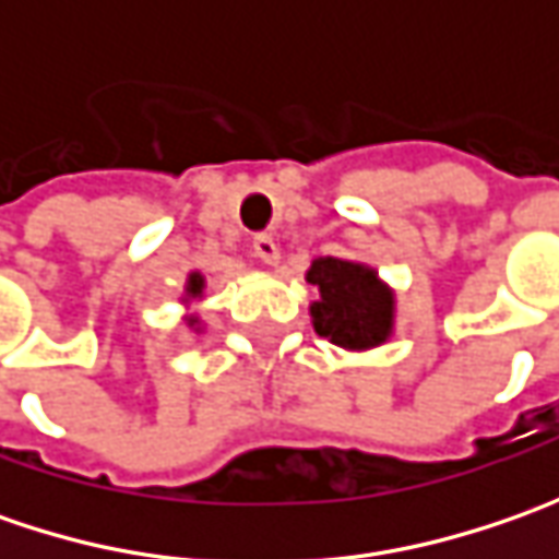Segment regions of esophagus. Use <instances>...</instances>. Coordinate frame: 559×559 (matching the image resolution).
I'll list each match as a JSON object with an SVG mask.
<instances>
[{
	"mask_svg": "<svg viewBox=\"0 0 559 559\" xmlns=\"http://www.w3.org/2000/svg\"><path fill=\"white\" fill-rule=\"evenodd\" d=\"M251 251H254V258H258L264 267H273V264L280 261V246L273 242V236H254Z\"/></svg>",
	"mask_w": 559,
	"mask_h": 559,
	"instance_id": "1",
	"label": "esophagus"
}]
</instances>
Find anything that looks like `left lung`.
<instances>
[{"label": "left lung", "instance_id": "left-lung-1", "mask_svg": "<svg viewBox=\"0 0 559 559\" xmlns=\"http://www.w3.org/2000/svg\"><path fill=\"white\" fill-rule=\"evenodd\" d=\"M305 280L317 289L311 301L313 333L345 352H370L395 335V289L364 261L313 258Z\"/></svg>", "mask_w": 559, "mask_h": 559}]
</instances>
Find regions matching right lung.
<instances>
[{
  "label": "right lung",
  "mask_w": 559,
  "mask_h": 559,
  "mask_svg": "<svg viewBox=\"0 0 559 559\" xmlns=\"http://www.w3.org/2000/svg\"><path fill=\"white\" fill-rule=\"evenodd\" d=\"M204 289H207V280H204V273L192 270V273L186 276L183 295H180V305H183L186 311H189L192 305H199V301H202ZM183 323L189 326V330H192V333H204V323L199 313H183Z\"/></svg>",
  "instance_id": "right-lung-1"
}]
</instances>
